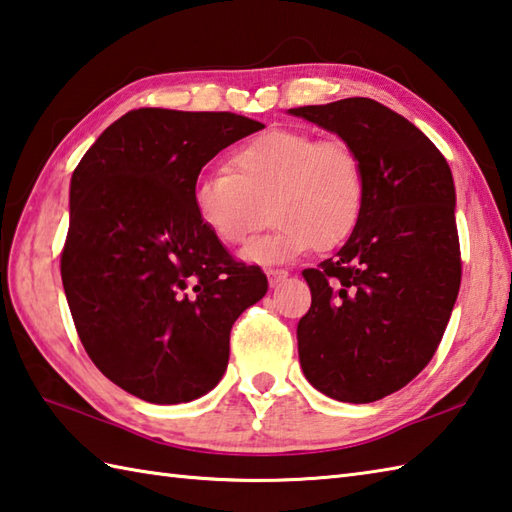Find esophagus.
I'll use <instances>...</instances> for the list:
<instances>
[{
  "label": "esophagus",
  "instance_id": "esophagus-1",
  "mask_svg": "<svg viewBox=\"0 0 512 512\" xmlns=\"http://www.w3.org/2000/svg\"><path fill=\"white\" fill-rule=\"evenodd\" d=\"M289 274L285 269H267V278H269V285L271 287H276V285H280L283 283V280L287 278Z\"/></svg>",
  "mask_w": 512,
  "mask_h": 512
}]
</instances>
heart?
Instances as JSON below:
<instances>
[{
    "instance_id": "obj_1",
    "label": "heart",
    "mask_w": 512,
    "mask_h": 512,
    "mask_svg": "<svg viewBox=\"0 0 512 512\" xmlns=\"http://www.w3.org/2000/svg\"><path fill=\"white\" fill-rule=\"evenodd\" d=\"M364 170L356 150L302 130L276 128L232 152L229 170H207L194 181L198 221L218 243L241 245L269 201L274 227L243 249L254 265L287 263L329 252L356 232L364 207Z\"/></svg>"
}]
</instances>
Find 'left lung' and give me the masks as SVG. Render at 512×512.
<instances>
[{
	"mask_svg": "<svg viewBox=\"0 0 512 512\" xmlns=\"http://www.w3.org/2000/svg\"><path fill=\"white\" fill-rule=\"evenodd\" d=\"M356 150L364 207L336 258L305 269L298 356L314 389L367 404L400 391L440 344L462 280L455 185L442 152L367 97L291 108Z\"/></svg>",
	"mask_w": 512,
	"mask_h": 512,
	"instance_id": "8db88e82",
	"label": "left lung"
}]
</instances>
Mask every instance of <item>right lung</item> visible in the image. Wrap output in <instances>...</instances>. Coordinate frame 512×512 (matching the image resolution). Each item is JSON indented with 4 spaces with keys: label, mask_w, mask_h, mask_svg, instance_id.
<instances>
[{
    "label": "right lung",
    "mask_w": 512,
    "mask_h": 512,
    "mask_svg": "<svg viewBox=\"0 0 512 512\" xmlns=\"http://www.w3.org/2000/svg\"><path fill=\"white\" fill-rule=\"evenodd\" d=\"M265 125L232 112L139 108L83 154L70 179L61 280L83 349L117 387L152 404L221 382L236 318L267 294L198 221L203 165Z\"/></svg>",
    "instance_id": "right-lung-1"
}]
</instances>
